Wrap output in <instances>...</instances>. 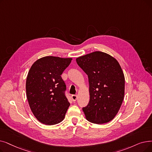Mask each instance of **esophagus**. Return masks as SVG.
<instances>
[{
    "label": "esophagus",
    "instance_id": "obj_1",
    "mask_svg": "<svg viewBox=\"0 0 152 152\" xmlns=\"http://www.w3.org/2000/svg\"><path fill=\"white\" fill-rule=\"evenodd\" d=\"M71 98H72V101H76L77 100V95H72Z\"/></svg>",
    "mask_w": 152,
    "mask_h": 152
}]
</instances>
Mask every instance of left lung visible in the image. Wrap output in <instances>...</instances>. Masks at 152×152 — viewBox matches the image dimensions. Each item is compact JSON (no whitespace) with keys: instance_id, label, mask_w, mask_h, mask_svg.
Instances as JSON below:
<instances>
[{"instance_id":"1","label":"left lung","mask_w":152,"mask_h":152,"mask_svg":"<svg viewBox=\"0 0 152 152\" xmlns=\"http://www.w3.org/2000/svg\"><path fill=\"white\" fill-rule=\"evenodd\" d=\"M88 76L90 100L83 110L86 118L97 124L107 123L115 117L125 94V77L115 58L94 51L76 58Z\"/></svg>"}]
</instances>
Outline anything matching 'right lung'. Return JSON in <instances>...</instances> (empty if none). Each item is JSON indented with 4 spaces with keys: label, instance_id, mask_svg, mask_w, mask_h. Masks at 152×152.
Masks as SVG:
<instances>
[{
    "label": "right lung",
    "instance_id": "obj_1",
    "mask_svg": "<svg viewBox=\"0 0 152 152\" xmlns=\"http://www.w3.org/2000/svg\"><path fill=\"white\" fill-rule=\"evenodd\" d=\"M71 58L45 56L32 64L26 81L30 109L37 119L45 125L61 122L70 105L64 95L66 85L61 75Z\"/></svg>",
    "mask_w": 152,
    "mask_h": 152
}]
</instances>
